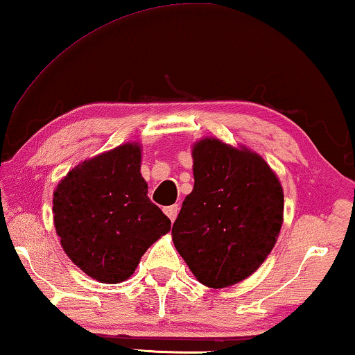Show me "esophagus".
Returning a JSON list of instances; mask_svg holds the SVG:
<instances>
[{
    "label": "esophagus",
    "mask_w": 355,
    "mask_h": 355,
    "mask_svg": "<svg viewBox=\"0 0 355 355\" xmlns=\"http://www.w3.org/2000/svg\"><path fill=\"white\" fill-rule=\"evenodd\" d=\"M178 211H179V207H178V205H171V207L164 208V213H166V216H168L171 221L176 220Z\"/></svg>",
    "instance_id": "1"
}]
</instances>
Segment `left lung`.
Here are the masks:
<instances>
[{"instance_id": "obj_1", "label": "left lung", "mask_w": 355, "mask_h": 355, "mask_svg": "<svg viewBox=\"0 0 355 355\" xmlns=\"http://www.w3.org/2000/svg\"><path fill=\"white\" fill-rule=\"evenodd\" d=\"M193 189L173 225V242L193 276L227 288L250 276L276 244L283 187L263 158L218 139L193 145Z\"/></svg>"}]
</instances>
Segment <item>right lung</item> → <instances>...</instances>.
Wrapping results in <instances>:
<instances>
[{"label":"right lung","instance_id":"obj_1","mask_svg":"<svg viewBox=\"0 0 355 355\" xmlns=\"http://www.w3.org/2000/svg\"><path fill=\"white\" fill-rule=\"evenodd\" d=\"M142 150L124 144L77 164L53 193V218L67 257L90 278L125 281L171 221L148 198Z\"/></svg>","mask_w":355,"mask_h":355}]
</instances>
